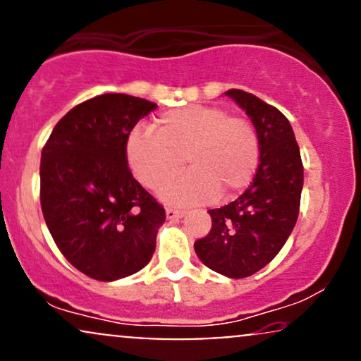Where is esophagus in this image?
<instances>
[{
    "mask_svg": "<svg viewBox=\"0 0 361 361\" xmlns=\"http://www.w3.org/2000/svg\"><path fill=\"white\" fill-rule=\"evenodd\" d=\"M185 214H186V210H183V209H175V207H168L166 209L168 219H180V217H183Z\"/></svg>",
    "mask_w": 361,
    "mask_h": 361,
    "instance_id": "obj_1",
    "label": "esophagus"
}]
</instances>
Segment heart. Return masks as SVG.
<instances>
[{"instance_id": "heart-1", "label": "heart", "mask_w": 361, "mask_h": 361, "mask_svg": "<svg viewBox=\"0 0 361 361\" xmlns=\"http://www.w3.org/2000/svg\"><path fill=\"white\" fill-rule=\"evenodd\" d=\"M135 128L127 139V163L139 183L159 190L183 168V176L164 188L171 202L212 200L221 192L231 197L251 183L259 166L261 144L256 128L241 115L219 105H193L169 110L152 123Z\"/></svg>"}]
</instances>
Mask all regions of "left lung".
Listing matches in <instances>:
<instances>
[{
	"mask_svg": "<svg viewBox=\"0 0 361 361\" xmlns=\"http://www.w3.org/2000/svg\"><path fill=\"white\" fill-rule=\"evenodd\" d=\"M226 94L255 123L261 144L259 166L238 200L209 210L212 229L193 246L210 270L246 279L267 267L292 233L299 217L304 166L292 126L279 109L243 90Z\"/></svg>",
	"mask_w": 361,
	"mask_h": 361,
	"instance_id": "obj_1",
	"label": "left lung"
}]
</instances>
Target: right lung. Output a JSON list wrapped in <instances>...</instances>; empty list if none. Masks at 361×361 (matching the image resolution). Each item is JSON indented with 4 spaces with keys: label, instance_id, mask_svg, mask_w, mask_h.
<instances>
[{
    "label": "right lung",
    "instance_id": "1",
    "mask_svg": "<svg viewBox=\"0 0 361 361\" xmlns=\"http://www.w3.org/2000/svg\"><path fill=\"white\" fill-rule=\"evenodd\" d=\"M156 103L122 93L90 98L54 127L40 157V205L54 243L102 281L142 270L156 250L164 207L128 169L132 128Z\"/></svg>",
    "mask_w": 361,
    "mask_h": 361
}]
</instances>
